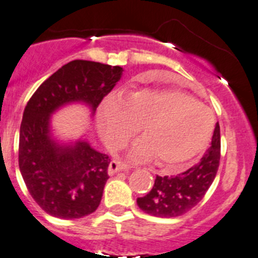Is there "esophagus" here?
<instances>
[{
  "instance_id": "obj_1",
  "label": "esophagus",
  "mask_w": 258,
  "mask_h": 258,
  "mask_svg": "<svg viewBox=\"0 0 258 258\" xmlns=\"http://www.w3.org/2000/svg\"><path fill=\"white\" fill-rule=\"evenodd\" d=\"M126 168H128V165H127L126 163H122L121 160H115V159H113L112 162L109 163V167H108V173L112 175L114 174V173L119 172V170L126 169Z\"/></svg>"
}]
</instances>
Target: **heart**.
Listing matches in <instances>:
<instances>
[{
  "label": "heart",
  "instance_id": "1",
  "mask_svg": "<svg viewBox=\"0 0 258 258\" xmlns=\"http://www.w3.org/2000/svg\"><path fill=\"white\" fill-rule=\"evenodd\" d=\"M144 124V139L131 150L135 160L155 158L163 167L188 162L205 150L215 117L210 108L180 90L144 89L123 98L107 96L99 110V127L108 146L123 145Z\"/></svg>",
  "mask_w": 258,
  "mask_h": 258
}]
</instances>
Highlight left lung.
<instances>
[{"label":"left lung","instance_id":"1","mask_svg":"<svg viewBox=\"0 0 258 258\" xmlns=\"http://www.w3.org/2000/svg\"><path fill=\"white\" fill-rule=\"evenodd\" d=\"M220 163V126L214 130L211 146L200 162L177 175H156L153 188L137 199L146 214L158 218H175L188 213L205 197Z\"/></svg>","mask_w":258,"mask_h":258}]
</instances>
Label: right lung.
Masks as SVG:
<instances>
[{"mask_svg":"<svg viewBox=\"0 0 258 258\" xmlns=\"http://www.w3.org/2000/svg\"><path fill=\"white\" fill-rule=\"evenodd\" d=\"M122 67L75 59L37 89L26 104L19 139V168L29 194L49 215L79 219L100 204L110 159L85 141L61 146L49 136L57 108L83 102L98 108L121 79Z\"/></svg>","mask_w":258,"mask_h":258,"instance_id":"add662e5","label":"right lung"}]
</instances>
